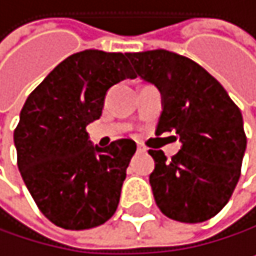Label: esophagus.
Here are the masks:
<instances>
[{"instance_id": "34e87169", "label": "esophagus", "mask_w": 256, "mask_h": 256, "mask_svg": "<svg viewBox=\"0 0 256 256\" xmlns=\"http://www.w3.org/2000/svg\"><path fill=\"white\" fill-rule=\"evenodd\" d=\"M145 151H146V148H145V146L137 145V152H145Z\"/></svg>"}]
</instances>
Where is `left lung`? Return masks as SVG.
<instances>
[{
    "mask_svg": "<svg viewBox=\"0 0 256 256\" xmlns=\"http://www.w3.org/2000/svg\"><path fill=\"white\" fill-rule=\"evenodd\" d=\"M163 100L156 134L176 132L180 151L166 158L150 150L154 200L168 218L202 223L218 214L240 180L248 138L240 108L222 84L197 62L168 50L126 53Z\"/></svg>",
    "mask_w": 256,
    "mask_h": 256,
    "instance_id": "obj_1",
    "label": "left lung"
}]
</instances>
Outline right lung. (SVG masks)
<instances>
[{"label": "right lung", "instance_id": "add662e5", "mask_svg": "<svg viewBox=\"0 0 256 256\" xmlns=\"http://www.w3.org/2000/svg\"><path fill=\"white\" fill-rule=\"evenodd\" d=\"M126 78H136L126 53L84 50L54 67L21 110L14 132L20 172L36 206L62 229L96 228L118 209L136 144L93 146L86 125L100 118L108 88Z\"/></svg>", "mask_w": 256, "mask_h": 256}]
</instances>
